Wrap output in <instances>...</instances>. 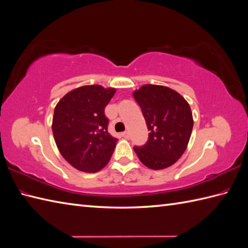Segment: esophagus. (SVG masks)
I'll list each match as a JSON object with an SVG mask.
<instances>
[{
	"mask_svg": "<svg viewBox=\"0 0 248 248\" xmlns=\"http://www.w3.org/2000/svg\"><path fill=\"white\" fill-rule=\"evenodd\" d=\"M122 135H123V137L126 138V140H128V138L130 137V134H129V132H128V131H124V132H123Z\"/></svg>",
	"mask_w": 248,
	"mask_h": 248,
	"instance_id": "obj_1",
	"label": "esophagus"
}]
</instances>
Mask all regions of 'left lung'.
Returning <instances> with one entry per match:
<instances>
[{"label": "left lung", "mask_w": 248, "mask_h": 248, "mask_svg": "<svg viewBox=\"0 0 248 248\" xmlns=\"http://www.w3.org/2000/svg\"><path fill=\"white\" fill-rule=\"evenodd\" d=\"M133 95L150 131L145 145L134 147L135 153L150 169L170 167L185 152L191 136L193 118L188 102L162 85L146 84Z\"/></svg>", "instance_id": "left-lung-1"}]
</instances>
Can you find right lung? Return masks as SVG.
Wrapping results in <instances>:
<instances>
[{
    "mask_svg": "<svg viewBox=\"0 0 248 248\" xmlns=\"http://www.w3.org/2000/svg\"><path fill=\"white\" fill-rule=\"evenodd\" d=\"M115 92L101 85H84L67 93L55 108L56 145L62 156L80 171H99L116 147L117 138L108 132L105 114Z\"/></svg>",
    "mask_w": 248,
    "mask_h": 248,
    "instance_id": "obj_1",
    "label": "right lung"
}]
</instances>
